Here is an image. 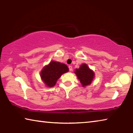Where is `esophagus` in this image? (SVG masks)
<instances>
[{"label": "esophagus", "mask_w": 133, "mask_h": 133, "mask_svg": "<svg viewBox=\"0 0 133 133\" xmlns=\"http://www.w3.org/2000/svg\"><path fill=\"white\" fill-rule=\"evenodd\" d=\"M69 70L70 71H72V69H73V68H72V66H69Z\"/></svg>", "instance_id": "esophagus-1"}]
</instances>
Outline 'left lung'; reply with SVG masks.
I'll return each instance as SVG.
<instances>
[{"instance_id": "left-lung-1", "label": "left lung", "mask_w": 133, "mask_h": 133, "mask_svg": "<svg viewBox=\"0 0 133 133\" xmlns=\"http://www.w3.org/2000/svg\"><path fill=\"white\" fill-rule=\"evenodd\" d=\"M74 73L77 76L82 86L84 87L91 84L94 77H95L94 72L90 69L86 64H82L80 65L79 68L75 69Z\"/></svg>"}]
</instances>
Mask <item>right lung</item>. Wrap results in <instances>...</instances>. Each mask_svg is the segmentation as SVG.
Segmentation results:
<instances>
[{"instance_id":"right-lung-1","label":"right lung","mask_w":133,"mask_h":133,"mask_svg":"<svg viewBox=\"0 0 133 133\" xmlns=\"http://www.w3.org/2000/svg\"><path fill=\"white\" fill-rule=\"evenodd\" d=\"M69 68L66 64L58 62L51 61L49 64L45 66L40 71V77L46 86L52 87L55 86L57 80L63 74L69 71Z\"/></svg>"}]
</instances>
